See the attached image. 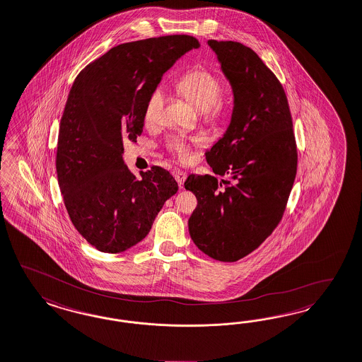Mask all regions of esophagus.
<instances>
[{"mask_svg":"<svg viewBox=\"0 0 362 362\" xmlns=\"http://www.w3.org/2000/svg\"><path fill=\"white\" fill-rule=\"evenodd\" d=\"M186 177H187V173H185V171H182V170L175 171V179H176V182L179 183L180 187H183V183H185Z\"/></svg>","mask_w":362,"mask_h":362,"instance_id":"34e87169","label":"esophagus"}]
</instances>
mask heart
I'll use <instances>...</instances> for the list:
<instances>
[{"mask_svg":"<svg viewBox=\"0 0 362 362\" xmlns=\"http://www.w3.org/2000/svg\"><path fill=\"white\" fill-rule=\"evenodd\" d=\"M176 89L189 100L199 111L207 115H221L225 111L222 101L223 84L221 78L204 68H192L176 81ZM164 108V95L160 88L152 90L144 108L146 124L153 125L160 122ZM199 140L183 136L171 137L167 141V148L180 160H188L191 148L198 146Z\"/></svg>","mask_w":362,"mask_h":362,"instance_id":"1","label":"heart"}]
</instances>
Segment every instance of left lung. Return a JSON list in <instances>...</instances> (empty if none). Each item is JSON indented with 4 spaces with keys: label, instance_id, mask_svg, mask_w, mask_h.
I'll return each instance as SVG.
<instances>
[{
    "label": "left lung",
    "instance_id": "8db88e82",
    "mask_svg": "<svg viewBox=\"0 0 362 362\" xmlns=\"http://www.w3.org/2000/svg\"><path fill=\"white\" fill-rule=\"evenodd\" d=\"M234 90L225 136L206 153L216 175H189L185 187L198 206L188 230L200 251L235 262L272 235L286 210L298 152L286 93L254 50L237 41L209 40Z\"/></svg>",
    "mask_w": 362,
    "mask_h": 362
}]
</instances>
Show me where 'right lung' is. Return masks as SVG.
<instances>
[{"instance_id":"1","label":"right lung","mask_w":362,"mask_h":362,"mask_svg":"<svg viewBox=\"0 0 362 362\" xmlns=\"http://www.w3.org/2000/svg\"><path fill=\"white\" fill-rule=\"evenodd\" d=\"M199 41L171 35L125 42L77 75L64 108L56 170L76 230L103 252H122L147 237L174 176L152 167L137 177L123 162L125 137L143 132L144 108L179 57Z\"/></svg>"}]
</instances>
